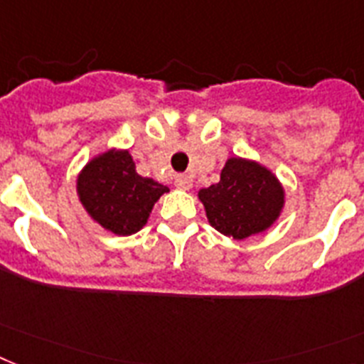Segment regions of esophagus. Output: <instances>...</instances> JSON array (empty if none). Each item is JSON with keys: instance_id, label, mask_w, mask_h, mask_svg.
Returning a JSON list of instances; mask_svg holds the SVG:
<instances>
[{"instance_id": "34e87169", "label": "esophagus", "mask_w": 364, "mask_h": 364, "mask_svg": "<svg viewBox=\"0 0 364 364\" xmlns=\"http://www.w3.org/2000/svg\"><path fill=\"white\" fill-rule=\"evenodd\" d=\"M176 187L181 188V191H191L192 188V177L187 176V173H179L176 176Z\"/></svg>"}]
</instances>
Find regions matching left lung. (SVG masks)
<instances>
[{
    "mask_svg": "<svg viewBox=\"0 0 364 364\" xmlns=\"http://www.w3.org/2000/svg\"><path fill=\"white\" fill-rule=\"evenodd\" d=\"M198 198L209 224L237 240L264 233L285 207V188L276 173L246 157H229L220 181L201 188Z\"/></svg>",
    "mask_w": 364,
    "mask_h": 364,
    "instance_id": "8db88e82",
    "label": "left lung"
}]
</instances>
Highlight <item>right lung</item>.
Here are the masks:
<instances>
[{
	"instance_id": "right-lung-1",
	"label": "right lung",
	"mask_w": 364,
	"mask_h": 364,
	"mask_svg": "<svg viewBox=\"0 0 364 364\" xmlns=\"http://www.w3.org/2000/svg\"><path fill=\"white\" fill-rule=\"evenodd\" d=\"M75 191L96 224L118 237H129L148 224L149 213L168 187L139 176L129 149L109 148L81 168Z\"/></svg>"
}]
</instances>
